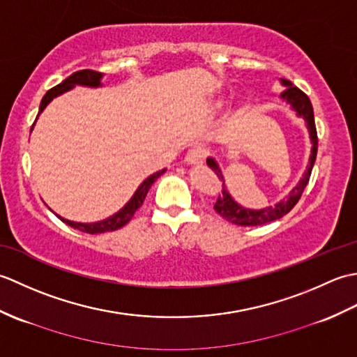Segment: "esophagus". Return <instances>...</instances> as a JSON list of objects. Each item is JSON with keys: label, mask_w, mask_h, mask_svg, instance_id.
Listing matches in <instances>:
<instances>
[{"label": "esophagus", "mask_w": 357, "mask_h": 357, "mask_svg": "<svg viewBox=\"0 0 357 357\" xmlns=\"http://www.w3.org/2000/svg\"><path fill=\"white\" fill-rule=\"evenodd\" d=\"M207 151L202 147H193L192 150L187 151L185 155V162L190 165H202L204 159H206Z\"/></svg>", "instance_id": "esophagus-1"}]
</instances>
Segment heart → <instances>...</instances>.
Listing matches in <instances>:
<instances>
[{
  "mask_svg": "<svg viewBox=\"0 0 357 357\" xmlns=\"http://www.w3.org/2000/svg\"><path fill=\"white\" fill-rule=\"evenodd\" d=\"M225 104V96L224 95H219L216 100H215V102H213V105L216 109H219V107H222V105Z\"/></svg>",
  "mask_w": 357,
  "mask_h": 357,
  "instance_id": "1",
  "label": "heart"
}]
</instances>
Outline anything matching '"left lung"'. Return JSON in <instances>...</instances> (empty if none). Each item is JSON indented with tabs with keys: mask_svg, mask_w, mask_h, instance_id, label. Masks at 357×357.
<instances>
[{
	"mask_svg": "<svg viewBox=\"0 0 357 357\" xmlns=\"http://www.w3.org/2000/svg\"><path fill=\"white\" fill-rule=\"evenodd\" d=\"M280 84L285 87L284 92L280 93V100L290 105L291 110H294L296 116H299L305 121L307 130L310 135V142H312V151H310L307 169L304 174H302V178L299 179V183L296 184V187H293V190L288 193L285 199H280L273 207L270 206V207L256 210V208H247L244 206H241L239 202L233 199L229 188L225 185V178L222 174L221 167H219L215 158L211 156L207 158V165L216 173L218 179H221V184H222V190L218 196L215 210L218 215H221L224 219H227V221L231 224L242 225V227H248V225L255 227V225H264V224L276 221V219H280L282 216H285L288 211L296 206V204H298L310 181V174H312L313 165L316 161V153H317V133H316V126H314L313 105L310 102L308 96L298 87H294L291 84V81L280 78Z\"/></svg>",
	"mask_w": 357,
	"mask_h": 357,
	"instance_id": "obj_1",
	"label": "left lung"
}]
</instances>
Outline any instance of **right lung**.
Returning <instances> with one entry per match:
<instances>
[{"instance_id":"add662e5","label":"right lung","mask_w":357,"mask_h":357,"mask_svg":"<svg viewBox=\"0 0 357 357\" xmlns=\"http://www.w3.org/2000/svg\"><path fill=\"white\" fill-rule=\"evenodd\" d=\"M102 77H104L102 73L93 72V70H79V72L72 73L69 78H66L61 82V84H58L53 89H50L49 92L44 95V98L41 100V104H40V112H38V116H40L43 110L53 101V98H56L59 95L69 92V90H72L75 86H84V87H92V89L102 87V82H101ZM33 126H35V123H33ZM33 126H32V128H33ZM30 132H32V130H30ZM164 172H165V169L159 170L153 174H150L147 179H144L141 185L136 188V192L133 193L130 201H128L123 208L118 210L115 215L105 218V219H102V221H98V222H75V221H69V219H66V218L59 216L56 213L55 215L59 219H61L63 222H66L67 225H70V227H73V229H77L79 231H84V233L98 234V233H105V231H115V230L121 229V227H124L128 221H130V219L135 215V211L142 206V202H144V199H146V196L150 190L151 184H153L155 181L159 176H161Z\"/></svg>"}]
</instances>
